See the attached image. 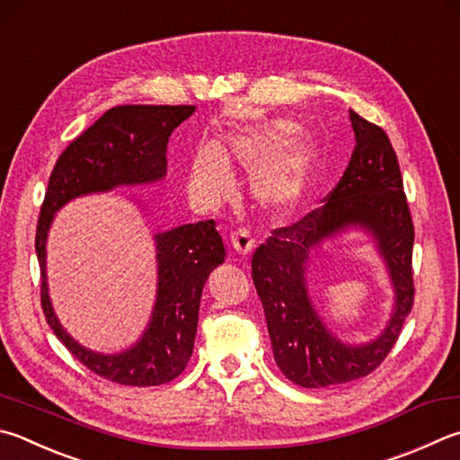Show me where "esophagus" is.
<instances>
[{
	"mask_svg": "<svg viewBox=\"0 0 460 460\" xmlns=\"http://www.w3.org/2000/svg\"><path fill=\"white\" fill-rule=\"evenodd\" d=\"M253 237L249 235V231L247 229H237V231H233L231 233V247L235 249V252L239 253V255H249L253 252Z\"/></svg>",
	"mask_w": 460,
	"mask_h": 460,
	"instance_id": "obj_1",
	"label": "esophagus"
}]
</instances>
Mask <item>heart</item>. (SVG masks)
<instances>
[{
    "label": "heart",
    "mask_w": 460,
    "mask_h": 460,
    "mask_svg": "<svg viewBox=\"0 0 460 460\" xmlns=\"http://www.w3.org/2000/svg\"><path fill=\"white\" fill-rule=\"evenodd\" d=\"M296 122L270 120L259 127L241 130L223 145H205L189 169L190 195L203 203H215L233 189L229 164L255 171L252 190L265 211L289 213L304 199L307 181L317 158V145L312 137L296 135Z\"/></svg>",
    "instance_id": "1"
}]
</instances>
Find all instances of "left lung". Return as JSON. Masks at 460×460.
I'll return each mask as SVG.
<instances>
[{
    "label": "left lung",
    "instance_id": "left-lung-1",
    "mask_svg": "<svg viewBox=\"0 0 460 460\" xmlns=\"http://www.w3.org/2000/svg\"><path fill=\"white\" fill-rule=\"evenodd\" d=\"M356 146L325 205L257 247L252 278L261 299L273 358L297 386L332 388L374 372L396 344L414 304L412 243L398 158L380 127L349 111ZM348 228L370 232L395 288L385 330L364 345H346L323 323L306 289V265L323 240Z\"/></svg>",
    "mask_w": 460,
    "mask_h": 460
}]
</instances>
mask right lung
<instances>
[{
    "label": "right lung",
    "instance_id": "obj_1",
    "mask_svg": "<svg viewBox=\"0 0 460 460\" xmlns=\"http://www.w3.org/2000/svg\"><path fill=\"white\" fill-rule=\"evenodd\" d=\"M195 106L127 104L106 111L72 140L49 174L36 231L41 270V310L72 356L102 378L124 386H158L185 370L195 346L205 281L225 261L215 221H199L156 233V299L137 344L119 354H100L78 344L52 307L46 275V243L54 215L72 199L108 193L116 187L153 185L166 174V145Z\"/></svg>",
    "mask_w": 460,
    "mask_h": 460
}]
</instances>
